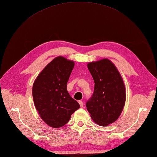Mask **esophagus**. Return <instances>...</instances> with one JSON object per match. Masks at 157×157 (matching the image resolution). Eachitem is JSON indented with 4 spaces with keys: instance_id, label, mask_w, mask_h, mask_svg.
<instances>
[{
    "instance_id": "34e87169",
    "label": "esophagus",
    "mask_w": 157,
    "mask_h": 157,
    "mask_svg": "<svg viewBox=\"0 0 157 157\" xmlns=\"http://www.w3.org/2000/svg\"><path fill=\"white\" fill-rule=\"evenodd\" d=\"M79 105H80V107H81V108H82V107L83 106V101H82L79 100Z\"/></svg>"
}]
</instances>
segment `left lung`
I'll use <instances>...</instances> for the list:
<instances>
[{"mask_svg": "<svg viewBox=\"0 0 157 157\" xmlns=\"http://www.w3.org/2000/svg\"><path fill=\"white\" fill-rule=\"evenodd\" d=\"M94 81V91L87 101V110L93 121L106 126L117 120L126 101V88L115 65L106 58L87 63Z\"/></svg>", "mask_w": 157, "mask_h": 157, "instance_id": "left-lung-1", "label": "left lung"}]
</instances>
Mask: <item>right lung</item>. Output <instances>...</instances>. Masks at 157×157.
Segmentation results:
<instances>
[{"label":"right lung","mask_w":157,"mask_h":157,"mask_svg":"<svg viewBox=\"0 0 157 157\" xmlns=\"http://www.w3.org/2000/svg\"><path fill=\"white\" fill-rule=\"evenodd\" d=\"M74 61L58 56L47 64L33 85L35 106L40 117L53 128H60L79 108L67 90V84Z\"/></svg>","instance_id":"right-lung-1"}]
</instances>
